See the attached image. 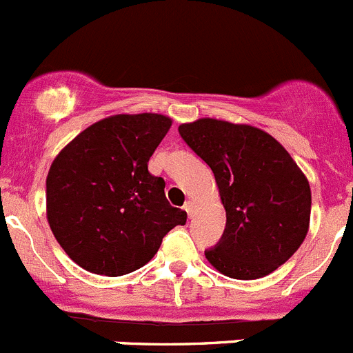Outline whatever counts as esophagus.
<instances>
[{
	"instance_id": "esophagus-1",
	"label": "esophagus",
	"mask_w": 353,
	"mask_h": 353,
	"mask_svg": "<svg viewBox=\"0 0 353 353\" xmlns=\"http://www.w3.org/2000/svg\"><path fill=\"white\" fill-rule=\"evenodd\" d=\"M184 210L188 212V216L192 217L193 216V210H195V202H192V200H188L186 203H184Z\"/></svg>"
}]
</instances>
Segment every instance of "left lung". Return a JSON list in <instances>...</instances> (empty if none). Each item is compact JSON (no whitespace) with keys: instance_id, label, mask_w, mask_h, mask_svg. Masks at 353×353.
I'll return each instance as SVG.
<instances>
[{"instance_id":"8db88e82","label":"left lung","mask_w":353,"mask_h":353,"mask_svg":"<svg viewBox=\"0 0 353 353\" xmlns=\"http://www.w3.org/2000/svg\"><path fill=\"white\" fill-rule=\"evenodd\" d=\"M184 143L214 172L226 228L205 258L219 273L254 281L275 272L310 228L308 179L275 137L245 123L200 118L179 125Z\"/></svg>"}]
</instances>
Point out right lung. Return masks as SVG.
I'll return each mask as SVG.
<instances>
[{"instance_id": "add662e5", "label": "right lung", "mask_w": 353, "mask_h": 353, "mask_svg": "<svg viewBox=\"0 0 353 353\" xmlns=\"http://www.w3.org/2000/svg\"><path fill=\"white\" fill-rule=\"evenodd\" d=\"M165 114H113L65 144L47 176V219L65 254L90 273L120 276L146 265L186 223L148 161L169 132Z\"/></svg>"}]
</instances>
